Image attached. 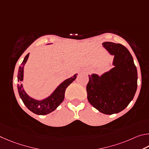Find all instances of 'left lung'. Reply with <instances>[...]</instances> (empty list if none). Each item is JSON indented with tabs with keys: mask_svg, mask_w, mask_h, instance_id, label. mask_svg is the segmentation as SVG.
Returning <instances> with one entry per match:
<instances>
[{
	"mask_svg": "<svg viewBox=\"0 0 149 149\" xmlns=\"http://www.w3.org/2000/svg\"><path fill=\"white\" fill-rule=\"evenodd\" d=\"M103 46L114 56L113 69L101 75H89L88 100L105 114L118 113L129 105L137 88V71L131 54L120 44L105 42Z\"/></svg>",
	"mask_w": 149,
	"mask_h": 149,
	"instance_id": "8db88e82",
	"label": "left lung"
}]
</instances>
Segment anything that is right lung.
Listing matches in <instances>:
<instances>
[{"mask_svg":"<svg viewBox=\"0 0 149 149\" xmlns=\"http://www.w3.org/2000/svg\"><path fill=\"white\" fill-rule=\"evenodd\" d=\"M29 56V54H28L25 57L19 67L17 73L18 82L23 81V69H24L25 64L27 61ZM77 77V74H75L74 76L64 80L57 86L54 92L49 97L42 100H36L29 96L23 89L22 84H17L18 93H19V95L24 105L27 107L29 110L36 114H38V115H45V114H48L56 110L57 107L63 102L65 97V92L66 88L76 79Z\"/></svg>","mask_w":149,"mask_h":149,"instance_id":"right-lung-1","label":"right lung"}]
</instances>
